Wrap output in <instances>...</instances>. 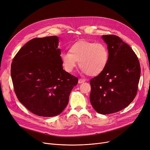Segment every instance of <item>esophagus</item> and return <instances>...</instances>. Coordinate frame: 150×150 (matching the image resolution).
Wrapping results in <instances>:
<instances>
[{"instance_id": "34e87169", "label": "esophagus", "mask_w": 150, "mask_h": 150, "mask_svg": "<svg viewBox=\"0 0 150 150\" xmlns=\"http://www.w3.org/2000/svg\"><path fill=\"white\" fill-rule=\"evenodd\" d=\"M85 81V79H80L79 80V83H84Z\"/></svg>"}]
</instances>
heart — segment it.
<instances>
[{"mask_svg": "<svg viewBox=\"0 0 150 150\" xmlns=\"http://www.w3.org/2000/svg\"><path fill=\"white\" fill-rule=\"evenodd\" d=\"M69 52L60 54L62 65L68 72L73 71L79 62L83 73L96 76L101 74L108 65L109 52L103 43L80 41L70 47Z\"/></svg>", "mask_w": 150, "mask_h": 150, "instance_id": "1", "label": "heart"}]
</instances>
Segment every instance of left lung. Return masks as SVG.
I'll list each match as a JSON object with an SVG mask.
<instances>
[{
	"mask_svg": "<svg viewBox=\"0 0 150 150\" xmlns=\"http://www.w3.org/2000/svg\"><path fill=\"white\" fill-rule=\"evenodd\" d=\"M108 45L106 69L90 80V102L96 111L109 114L127 107L135 98L140 77V66L132 49L115 35H103Z\"/></svg>",
	"mask_w": 150,
	"mask_h": 150,
	"instance_id": "8db88e82",
	"label": "left lung"
}]
</instances>
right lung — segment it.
<instances>
[{
	"label": "right lung",
	"instance_id": "add662e5",
	"mask_svg": "<svg viewBox=\"0 0 150 150\" xmlns=\"http://www.w3.org/2000/svg\"><path fill=\"white\" fill-rule=\"evenodd\" d=\"M56 36L34 38L13 59L11 76L19 101L32 113L53 117L62 112L78 79L65 71Z\"/></svg>",
	"mask_w": 150,
	"mask_h": 150
}]
</instances>
